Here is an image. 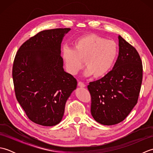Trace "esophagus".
Segmentation results:
<instances>
[{
  "label": "esophagus",
  "instance_id": "34e87169",
  "mask_svg": "<svg viewBox=\"0 0 153 153\" xmlns=\"http://www.w3.org/2000/svg\"><path fill=\"white\" fill-rule=\"evenodd\" d=\"M77 85H78L79 87H85V85L84 84L83 82H79L78 83H77Z\"/></svg>",
  "mask_w": 153,
  "mask_h": 153
}]
</instances>
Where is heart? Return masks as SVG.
Segmentation results:
<instances>
[{"mask_svg": "<svg viewBox=\"0 0 153 153\" xmlns=\"http://www.w3.org/2000/svg\"><path fill=\"white\" fill-rule=\"evenodd\" d=\"M74 48L65 46L62 58L65 69L71 75H76L84 66L86 76H105L112 69L118 56V45L114 41L94 34L85 35L73 41Z\"/></svg>", "mask_w": 153, "mask_h": 153, "instance_id": "heart-1", "label": "heart"}]
</instances>
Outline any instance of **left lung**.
Wrapping results in <instances>:
<instances>
[{
  "label": "left lung",
  "instance_id": "1",
  "mask_svg": "<svg viewBox=\"0 0 153 153\" xmlns=\"http://www.w3.org/2000/svg\"><path fill=\"white\" fill-rule=\"evenodd\" d=\"M119 55L112 70L87 86L91 97V112L100 124L122 122L137 102L143 65L135 48L119 35Z\"/></svg>",
  "mask_w": 153,
  "mask_h": 153
}]
</instances>
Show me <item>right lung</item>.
I'll return each mask as SVG.
<instances>
[{
    "label": "right lung",
    "mask_w": 153,
    "mask_h": 153,
    "mask_svg": "<svg viewBox=\"0 0 153 153\" xmlns=\"http://www.w3.org/2000/svg\"><path fill=\"white\" fill-rule=\"evenodd\" d=\"M70 28L42 31L19 47L12 77L16 99L31 121L44 126L60 123L77 80L63 68L61 43Z\"/></svg>",
    "instance_id": "right-lung-1"
}]
</instances>
